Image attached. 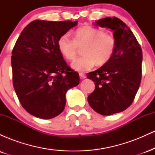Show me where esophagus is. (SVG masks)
Listing matches in <instances>:
<instances>
[{
	"mask_svg": "<svg viewBox=\"0 0 155 155\" xmlns=\"http://www.w3.org/2000/svg\"><path fill=\"white\" fill-rule=\"evenodd\" d=\"M79 76H80V79H84L86 78V75L83 74H79Z\"/></svg>",
	"mask_w": 155,
	"mask_h": 155,
	"instance_id": "34e87169",
	"label": "esophagus"
}]
</instances>
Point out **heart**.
I'll use <instances>...</instances> for the list:
<instances>
[{
  "instance_id": "heart-1",
  "label": "heart",
  "mask_w": 155,
  "mask_h": 155,
  "mask_svg": "<svg viewBox=\"0 0 155 155\" xmlns=\"http://www.w3.org/2000/svg\"><path fill=\"white\" fill-rule=\"evenodd\" d=\"M60 52L65 59L73 61L76 59L79 49H83L81 57L72 63V68L84 73L96 65L108 63L114 54L117 40L109 32L92 26L78 28L74 32V39L67 33L62 35L58 41Z\"/></svg>"
}]
</instances>
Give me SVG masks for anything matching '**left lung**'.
Here are the masks:
<instances>
[{"instance_id":"left-lung-1","label":"left lung","mask_w":155,"mask_h":155,"mask_svg":"<svg viewBox=\"0 0 155 155\" xmlns=\"http://www.w3.org/2000/svg\"><path fill=\"white\" fill-rule=\"evenodd\" d=\"M95 23L111 29L117 40L111 60L87 76L95 84L87 97L89 104L98 114L108 116L123 111L132 104L141 81L143 55L134 34L121 19L106 17Z\"/></svg>"}]
</instances>
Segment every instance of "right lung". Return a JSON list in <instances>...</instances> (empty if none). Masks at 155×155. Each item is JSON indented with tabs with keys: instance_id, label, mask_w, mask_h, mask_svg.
Instances as JSON below:
<instances>
[{
	"instance_id": "1",
	"label": "right lung",
	"mask_w": 155,
	"mask_h": 155,
	"mask_svg": "<svg viewBox=\"0 0 155 155\" xmlns=\"http://www.w3.org/2000/svg\"><path fill=\"white\" fill-rule=\"evenodd\" d=\"M77 21L34 20L22 31L12 50L13 85L22 107L31 114L49 120L65 106V94L79 84L58 47V41Z\"/></svg>"
}]
</instances>
